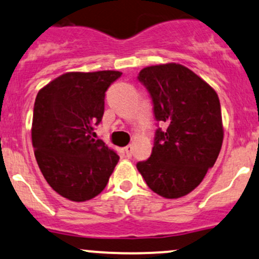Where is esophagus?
Wrapping results in <instances>:
<instances>
[{"label":"esophagus","mask_w":259,"mask_h":259,"mask_svg":"<svg viewBox=\"0 0 259 259\" xmlns=\"http://www.w3.org/2000/svg\"><path fill=\"white\" fill-rule=\"evenodd\" d=\"M124 152H125V154L127 157H132L133 154V145H127V146L124 147Z\"/></svg>","instance_id":"esophagus-1"}]
</instances>
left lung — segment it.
I'll return each instance as SVG.
<instances>
[{"instance_id": "8db88e82", "label": "left lung", "mask_w": 259, "mask_h": 259, "mask_svg": "<svg viewBox=\"0 0 259 259\" xmlns=\"http://www.w3.org/2000/svg\"><path fill=\"white\" fill-rule=\"evenodd\" d=\"M138 79L150 92L156 120L168 126L157 129L151 157L136 167L153 192L183 197L200 185L221 152L224 130L218 95L177 63L144 68Z\"/></svg>"}]
</instances>
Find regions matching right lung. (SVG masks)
Instances as JSON below:
<instances>
[{
    "instance_id": "right-lung-1",
    "label": "right lung",
    "mask_w": 259,
    "mask_h": 259,
    "mask_svg": "<svg viewBox=\"0 0 259 259\" xmlns=\"http://www.w3.org/2000/svg\"><path fill=\"white\" fill-rule=\"evenodd\" d=\"M117 70L58 76L37 92L31 140L49 185L68 200L84 202L103 191L119 156L94 139L105 112V92Z\"/></svg>"
}]
</instances>
